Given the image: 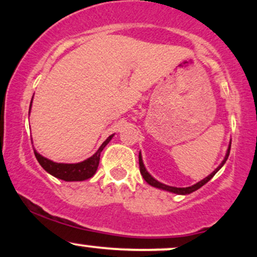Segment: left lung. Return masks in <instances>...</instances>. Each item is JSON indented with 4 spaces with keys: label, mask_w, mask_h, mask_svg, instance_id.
<instances>
[{
    "label": "left lung",
    "mask_w": 257,
    "mask_h": 257,
    "mask_svg": "<svg viewBox=\"0 0 257 257\" xmlns=\"http://www.w3.org/2000/svg\"><path fill=\"white\" fill-rule=\"evenodd\" d=\"M229 150H231V144H229V145H228V149H227L226 156H225V158H223L222 163H221L220 166L217 167L216 169H215L214 172L210 174V175L206 176L205 179L200 180V181L197 182V184L190 186V187H173V186L164 185V184H162V182L157 181V180H156V179H153L152 176L150 175V173L146 170L145 166H144V162H143V157H141V153H139V166H140V173H141V175H143V178L145 179V181L147 182V184L153 186V187H157V188H159V190H164V191H168V192H173V193H176V194H190V193L194 192V191L198 190V188L202 187L203 185H205L206 182L209 181V180H211V178H213L215 174L219 172L221 168H222L223 164L226 163L227 158H228Z\"/></svg>",
    "instance_id": "8db88e82"
}]
</instances>
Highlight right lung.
Segmentation results:
<instances>
[{
	"label": "right lung",
	"instance_id": "obj_1",
	"mask_svg": "<svg viewBox=\"0 0 257 257\" xmlns=\"http://www.w3.org/2000/svg\"><path fill=\"white\" fill-rule=\"evenodd\" d=\"M32 104V100H31ZM30 108H29V113H30ZM113 137V134L110 135L106 140L102 143V145L99 147V150L94 153L91 157L85 159L83 162H79V163H55V162L51 161V159L43 157L35 150V156L38 163L41 164V167L46 170L47 173H49L51 175L55 176V178L64 180V181H83L91 178L96 172L99 167V161H100V153H101L104 147L110 143V140Z\"/></svg>",
	"mask_w": 257,
	"mask_h": 257
}]
</instances>
